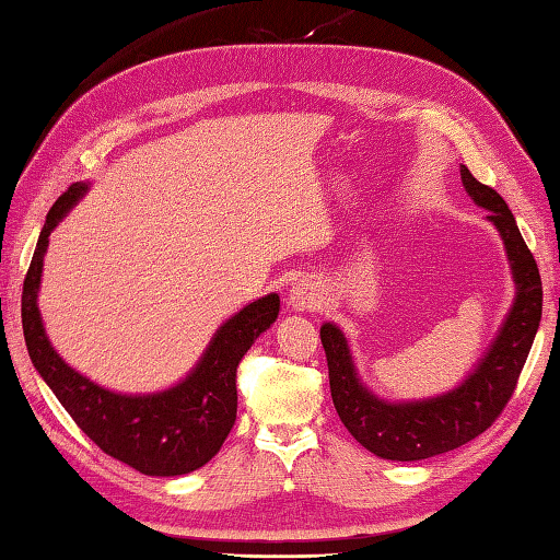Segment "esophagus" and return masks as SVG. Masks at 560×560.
Masks as SVG:
<instances>
[{
	"label": "esophagus",
	"mask_w": 560,
	"mask_h": 560,
	"mask_svg": "<svg viewBox=\"0 0 560 560\" xmlns=\"http://www.w3.org/2000/svg\"><path fill=\"white\" fill-rule=\"evenodd\" d=\"M326 292L322 288V282H316L314 278H302L292 284L290 290V306L296 312H314L324 304Z\"/></svg>",
	"instance_id": "34e87169"
}]
</instances>
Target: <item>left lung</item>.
Wrapping results in <instances>:
<instances>
[{"label": "left lung", "mask_w": 560, "mask_h": 560, "mask_svg": "<svg viewBox=\"0 0 560 560\" xmlns=\"http://www.w3.org/2000/svg\"><path fill=\"white\" fill-rule=\"evenodd\" d=\"M462 184L478 208L488 210V222L503 236L517 288L503 328L476 370L447 394L392 404L376 398L360 382L343 330L334 324L322 326L330 396L338 416L350 435L382 459H428L462 447L493 425L515 392L541 322V276L508 202L476 180L466 166H462Z\"/></svg>", "instance_id": "obj_1"}]
</instances>
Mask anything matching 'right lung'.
<instances>
[{"instance_id":"1","label":"right lung","mask_w":560,"mask_h":560,"mask_svg":"<svg viewBox=\"0 0 560 560\" xmlns=\"http://www.w3.org/2000/svg\"><path fill=\"white\" fill-rule=\"evenodd\" d=\"M86 188V184H74L57 198L45 217L36 254L26 272L21 324L31 362L84 435L113 459L144 476L190 474L220 452L234 428L236 368L254 340L278 318L280 296L276 292L260 296L226 318L192 372L166 392L128 396L94 384L57 355L38 312L48 236Z\"/></svg>"}]
</instances>
